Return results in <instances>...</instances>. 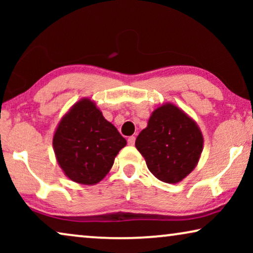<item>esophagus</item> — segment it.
Returning a JSON list of instances; mask_svg holds the SVG:
<instances>
[{
	"mask_svg": "<svg viewBox=\"0 0 253 253\" xmlns=\"http://www.w3.org/2000/svg\"><path fill=\"white\" fill-rule=\"evenodd\" d=\"M134 141H136V137H134V136H131V137L127 138V144H129V145H133Z\"/></svg>",
	"mask_w": 253,
	"mask_h": 253,
	"instance_id": "34e87169",
	"label": "esophagus"
}]
</instances>
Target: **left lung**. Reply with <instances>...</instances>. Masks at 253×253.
I'll use <instances>...</instances> for the list:
<instances>
[{
    "instance_id": "1",
    "label": "left lung",
    "mask_w": 253,
    "mask_h": 253,
    "mask_svg": "<svg viewBox=\"0 0 253 253\" xmlns=\"http://www.w3.org/2000/svg\"><path fill=\"white\" fill-rule=\"evenodd\" d=\"M134 145L152 174L162 182L174 184L196 168L204 138L195 121L169 102L152 113Z\"/></svg>"
}]
</instances>
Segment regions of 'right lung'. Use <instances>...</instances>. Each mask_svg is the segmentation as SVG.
I'll use <instances>...</instances> for the list:
<instances>
[{"label":"right lung","mask_w":253,"mask_h":253,"mask_svg":"<svg viewBox=\"0 0 253 253\" xmlns=\"http://www.w3.org/2000/svg\"><path fill=\"white\" fill-rule=\"evenodd\" d=\"M126 145V140L88 98L69 109L53 137L55 157L65 176L84 185L101 181Z\"/></svg>","instance_id":"right-lung-1"}]
</instances>
